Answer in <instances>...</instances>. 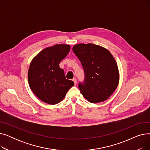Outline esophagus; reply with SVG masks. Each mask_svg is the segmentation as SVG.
<instances>
[{
	"label": "esophagus",
	"instance_id": "esophagus-1",
	"mask_svg": "<svg viewBox=\"0 0 150 150\" xmlns=\"http://www.w3.org/2000/svg\"><path fill=\"white\" fill-rule=\"evenodd\" d=\"M72 80H73V81L74 82L75 85H76V78H74V79H73Z\"/></svg>",
	"mask_w": 150,
	"mask_h": 150
}]
</instances>
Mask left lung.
Instances as JSON below:
<instances>
[{
	"label": "left lung",
	"mask_w": 150,
	"mask_h": 150,
	"mask_svg": "<svg viewBox=\"0 0 150 150\" xmlns=\"http://www.w3.org/2000/svg\"><path fill=\"white\" fill-rule=\"evenodd\" d=\"M84 71V81L78 88L84 97L92 103L106 100L119 82L117 64L108 50L93 44H78L72 49Z\"/></svg>",
	"instance_id": "obj_1"
}]
</instances>
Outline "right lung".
Segmentation results:
<instances>
[{
	"instance_id": "right-lung-1",
	"label": "right lung",
	"mask_w": 150,
	"mask_h": 150,
	"mask_svg": "<svg viewBox=\"0 0 150 150\" xmlns=\"http://www.w3.org/2000/svg\"><path fill=\"white\" fill-rule=\"evenodd\" d=\"M70 50L69 45L56 44L43 49L31 61L28 72L30 88L45 103H59L74 86L72 81L66 79L59 66Z\"/></svg>"
}]
</instances>
